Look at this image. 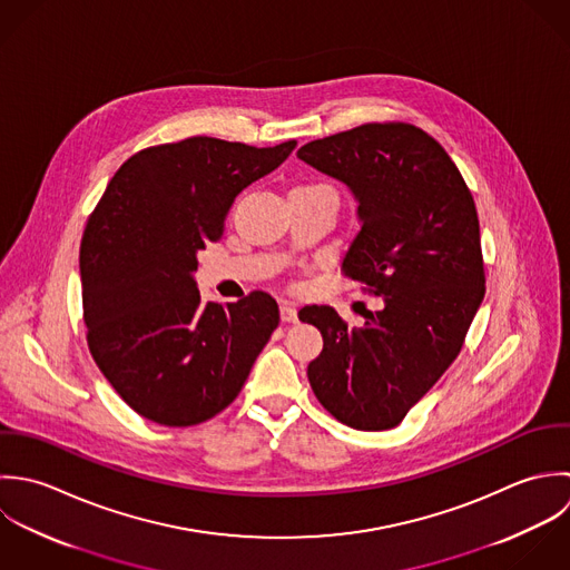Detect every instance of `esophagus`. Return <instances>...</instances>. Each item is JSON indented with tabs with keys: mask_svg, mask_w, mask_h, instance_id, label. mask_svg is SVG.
Segmentation results:
<instances>
[{
	"mask_svg": "<svg viewBox=\"0 0 570 570\" xmlns=\"http://www.w3.org/2000/svg\"><path fill=\"white\" fill-rule=\"evenodd\" d=\"M279 315H282L284 324H295L297 322V308L293 304H288V302H282Z\"/></svg>",
	"mask_w": 570,
	"mask_h": 570,
	"instance_id": "34e87169",
	"label": "esophagus"
}]
</instances>
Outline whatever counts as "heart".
<instances>
[{"mask_svg":"<svg viewBox=\"0 0 570 570\" xmlns=\"http://www.w3.org/2000/svg\"><path fill=\"white\" fill-rule=\"evenodd\" d=\"M317 187H326V185H317Z\"/></svg>","mask_w":570,"mask_h":570,"instance_id":"b5f03b06","label":"heart"}]
</instances>
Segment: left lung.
I'll return each instance as SVG.
<instances>
[{"mask_svg":"<svg viewBox=\"0 0 570 570\" xmlns=\"http://www.w3.org/2000/svg\"><path fill=\"white\" fill-rule=\"evenodd\" d=\"M297 156L354 196L361 230L343 273L383 297L361 328L331 306L299 311L324 337L311 387L347 428H396L452 365L484 297L471 191L448 151L407 122H367Z\"/></svg>","mask_w":570,"mask_h":570,"instance_id":"1","label":"left lung"}]
</instances>
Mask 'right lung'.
<instances>
[{"label": "right lung", "mask_w": 570, "mask_h": 570, "mask_svg": "<svg viewBox=\"0 0 570 570\" xmlns=\"http://www.w3.org/2000/svg\"><path fill=\"white\" fill-rule=\"evenodd\" d=\"M295 145L194 136L147 147L120 165L92 212L79 250L88 345L142 419L189 428L223 412L277 328L268 293L205 304L194 273L237 194Z\"/></svg>", "instance_id": "obj_1"}]
</instances>
